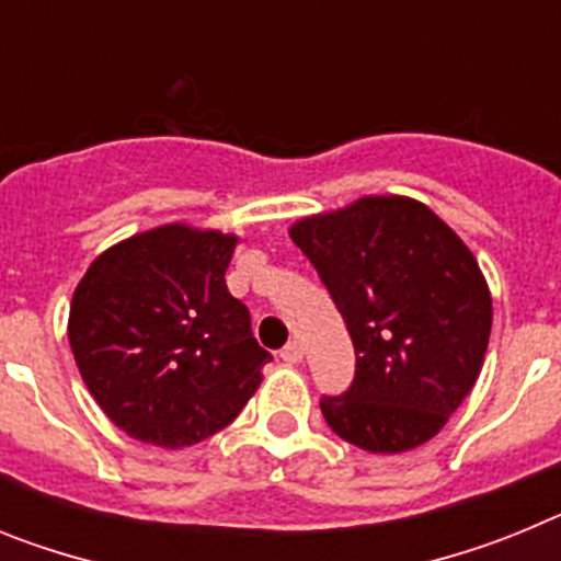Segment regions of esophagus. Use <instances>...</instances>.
<instances>
[{"label":"esophagus","instance_id":"obj_1","mask_svg":"<svg viewBox=\"0 0 561 561\" xmlns=\"http://www.w3.org/2000/svg\"><path fill=\"white\" fill-rule=\"evenodd\" d=\"M280 359L289 362V365H297V362H304V345L297 340H291L289 345H284V351H280Z\"/></svg>","mask_w":561,"mask_h":561}]
</instances>
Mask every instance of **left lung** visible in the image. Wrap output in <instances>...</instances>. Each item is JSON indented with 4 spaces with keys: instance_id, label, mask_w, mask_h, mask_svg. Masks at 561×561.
I'll return each instance as SVG.
<instances>
[{
    "instance_id": "1",
    "label": "left lung",
    "mask_w": 561,
    "mask_h": 561,
    "mask_svg": "<svg viewBox=\"0 0 561 561\" xmlns=\"http://www.w3.org/2000/svg\"><path fill=\"white\" fill-rule=\"evenodd\" d=\"M289 236L354 342L351 388L320 399L329 427L368 453L421 447L474 388L492 334L474 255L408 196H365L300 219Z\"/></svg>"
}]
</instances>
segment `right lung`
Masks as SVG:
<instances>
[{"mask_svg":"<svg viewBox=\"0 0 561 561\" xmlns=\"http://www.w3.org/2000/svg\"><path fill=\"white\" fill-rule=\"evenodd\" d=\"M238 238L165 225L92 261L69 306V345L103 413L126 435L182 449L236 419L270 351L227 291Z\"/></svg>","mask_w":561,"mask_h":561,"instance_id":"obj_1","label":"right lung"}]
</instances>
